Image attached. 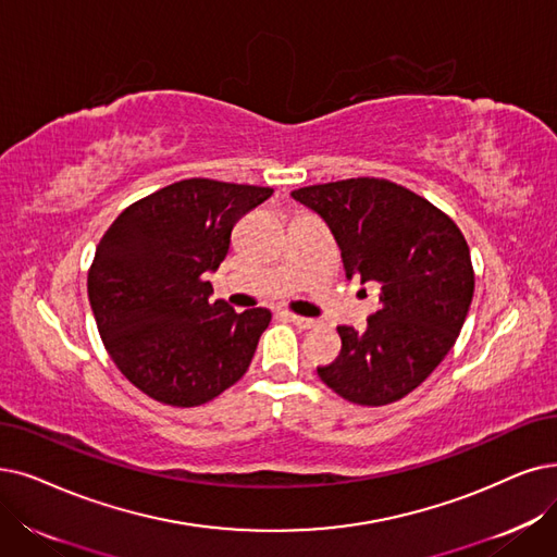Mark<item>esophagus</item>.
I'll return each instance as SVG.
<instances>
[{
  "label": "esophagus",
  "mask_w": 557,
  "mask_h": 557,
  "mask_svg": "<svg viewBox=\"0 0 557 557\" xmlns=\"http://www.w3.org/2000/svg\"><path fill=\"white\" fill-rule=\"evenodd\" d=\"M287 320H290L293 324H297L299 329H313L318 322L310 320V318H301V315H295V313H283Z\"/></svg>",
  "instance_id": "1"
}]
</instances>
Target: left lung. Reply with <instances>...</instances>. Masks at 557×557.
I'll list each match as a JSON object with an SVG mask.
<instances>
[{"mask_svg": "<svg viewBox=\"0 0 557 557\" xmlns=\"http://www.w3.org/2000/svg\"><path fill=\"white\" fill-rule=\"evenodd\" d=\"M336 237L347 278L380 283L363 331L338 326V359L320 380L347 403L384 407L418 388L446 359L475 290L471 251L455 221L384 177L295 189Z\"/></svg>", "mask_w": 557, "mask_h": 557, "instance_id": "1", "label": "left lung"}]
</instances>
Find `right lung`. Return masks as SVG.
<instances>
[{
	"label": "right lung",
	"instance_id": "1",
	"mask_svg": "<svg viewBox=\"0 0 557 557\" xmlns=\"http://www.w3.org/2000/svg\"><path fill=\"white\" fill-rule=\"evenodd\" d=\"M272 194L189 177L139 198L102 235L88 301L111 361L148 397L198 407L249 370L272 313L210 301L206 274L226 258L237 221Z\"/></svg>",
	"mask_w": 557,
	"mask_h": 557
}]
</instances>
